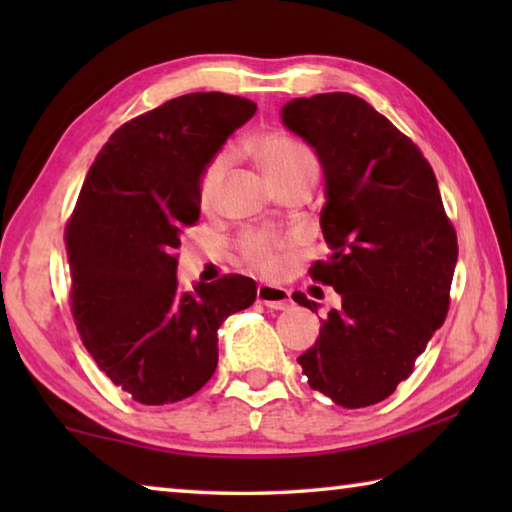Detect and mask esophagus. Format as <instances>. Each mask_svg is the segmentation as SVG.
Here are the masks:
<instances>
[{"instance_id":"esophagus-1","label":"esophagus","mask_w":512,"mask_h":512,"mask_svg":"<svg viewBox=\"0 0 512 512\" xmlns=\"http://www.w3.org/2000/svg\"><path fill=\"white\" fill-rule=\"evenodd\" d=\"M257 302L271 309H287L291 305V296L287 289L271 287V284H259L257 287Z\"/></svg>"}]
</instances>
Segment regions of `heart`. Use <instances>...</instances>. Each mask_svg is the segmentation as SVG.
Instances as JSON below:
<instances>
[{
    "label": "heart",
    "instance_id": "1",
    "mask_svg": "<svg viewBox=\"0 0 512 512\" xmlns=\"http://www.w3.org/2000/svg\"><path fill=\"white\" fill-rule=\"evenodd\" d=\"M255 151L259 164H262L264 173L275 189L300 183V180L316 178V155L311 153L309 146H305L289 133L268 131L259 135L255 142ZM225 162H228V155H225V151H219L205 164L201 178H198V201H201L203 207L214 203L225 171ZM284 248H287V239L262 230H246L237 239V250L241 259L257 268V271L266 273L275 271L280 266Z\"/></svg>",
    "mask_w": 512,
    "mask_h": 512
}]
</instances>
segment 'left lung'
Listing matches in <instances>:
<instances>
[{
    "label": "left lung",
    "mask_w": 512,
    "mask_h": 512,
    "mask_svg": "<svg viewBox=\"0 0 512 512\" xmlns=\"http://www.w3.org/2000/svg\"><path fill=\"white\" fill-rule=\"evenodd\" d=\"M282 121L323 162L320 228L332 253L309 275L341 296L298 363L314 391L363 409L411 377L445 323L456 230L427 158L370 103L348 92L316 94L289 101ZM293 300L316 311L305 293Z\"/></svg>",
    "instance_id": "1"
}]
</instances>
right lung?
<instances>
[{"label": "right lung", "mask_w": 512, "mask_h": 512, "mask_svg": "<svg viewBox=\"0 0 512 512\" xmlns=\"http://www.w3.org/2000/svg\"><path fill=\"white\" fill-rule=\"evenodd\" d=\"M250 99L194 92L121 124L85 176L65 225L69 307L81 341L135 402H180L210 381L216 332L255 302L250 277L178 287L180 232L201 216L198 178Z\"/></svg>", "instance_id": "right-lung-1"}]
</instances>
